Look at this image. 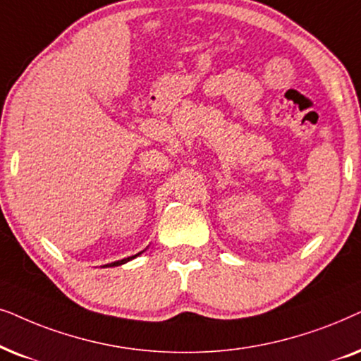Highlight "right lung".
Here are the masks:
<instances>
[{
  "label": "right lung",
  "mask_w": 361,
  "mask_h": 361,
  "mask_svg": "<svg viewBox=\"0 0 361 361\" xmlns=\"http://www.w3.org/2000/svg\"><path fill=\"white\" fill-rule=\"evenodd\" d=\"M143 251H145V249H143ZM142 251V252H143ZM142 252H138V254H135V256H130V257H125V259H120V261H115V262H110V264H105V266H102V267H115V266H122V264H125V262H128V261H132V259H135L137 256H140Z\"/></svg>",
  "instance_id": "obj_1"
}]
</instances>
